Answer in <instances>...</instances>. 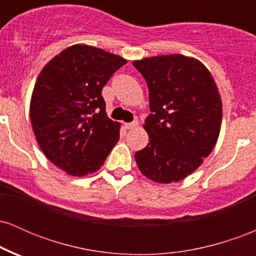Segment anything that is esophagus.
Here are the masks:
<instances>
[{"mask_svg":"<svg viewBox=\"0 0 256 256\" xmlns=\"http://www.w3.org/2000/svg\"><path fill=\"white\" fill-rule=\"evenodd\" d=\"M125 128L126 130H132V128H136L138 126V122H128V124H125Z\"/></svg>","mask_w":256,"mask_h":256,"instance_id":"34e87169","label":"esophagus"}]
</instances>
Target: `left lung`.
<instances>
[{"label":"left lung","instance_id":"left-lung-1","mask_svg":"<svg viewBox=\"0 0 256 256\" xmlns=\"http://www.w3.org/2000/svg\"><path fill=\"white\" fill-rule=\"evenodd\" d=\"M149 89V143L134 154L140 171L168 184L192 174L218 140L222 104L216 82L198 58L180 54L134 61Z\"/></svg>","mask_w":256,"mask_h":256}]
</instances>
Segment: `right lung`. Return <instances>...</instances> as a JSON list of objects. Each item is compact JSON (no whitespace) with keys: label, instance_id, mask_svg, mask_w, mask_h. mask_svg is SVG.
<instances>
[{"label":"right lung","instance_id":"right-lung-1","mask_svg":"<svg viewBox=\"0 0 256 256\" xmlns=\"http://www.w3.org/2000/svg\"><path fill=\"white\" fill-rule=\"evenodd\" d=\"M126 62L104 49L74 44L38 76L30 102L32 128L43 154L67 174L96 172L118 143L120 124L107 116L101 92Z\"/></svg>","mask_w":256,"mask_h":256}]
</instances>
